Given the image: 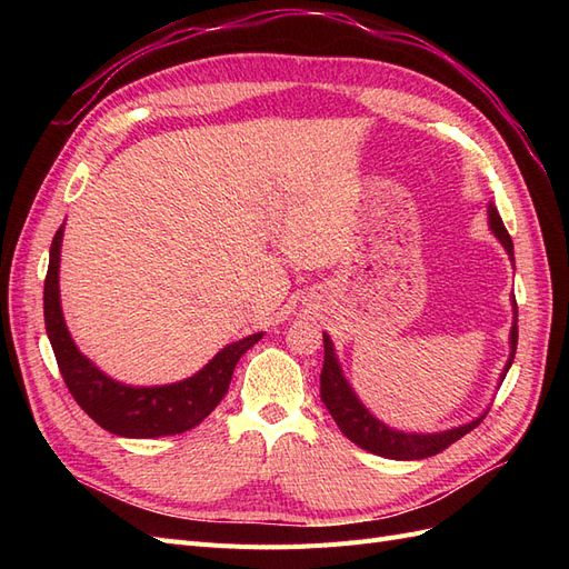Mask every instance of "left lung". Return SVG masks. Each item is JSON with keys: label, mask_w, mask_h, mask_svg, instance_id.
I'll use <instances>...</instances> for the list:
<instances>
[{"label": "left lung", "mask_w": 569, "mask_h": 569, "mask_svg": "<svg viewBox=\"0 0 569 569\" xmlns=\"http://www.w3.org/2000/svg\"><path fill=\"white\" fill-rule=\"evenodd\" d=\"M489 228L496 234L498 242H501L512 258V239L503 226L501 216H498L496 206L489 203ZM322 343H325V363L320 372V399L325 408L330 410V416L335 418L337 427L341 429V435L351 439L360 449H366L375 456L391 458V460H420L437 456L443 449H449L453 441L465 437L468 432L487 418L485 410L479 418L472 422H465L460 427L446 429V432L437 435H418V432H399V429L387 427L382 420H377L372 412L360 403L356 391L351 389L349 380L343 377V370L337 360L332 339L327 332H322ZM515 349H518V303L512 301V327H510V358L501 372V382L506 380V372L512 366Z\"/></svg>", "instance_id": "obj_1"}]
</instances>
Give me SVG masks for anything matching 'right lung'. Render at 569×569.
I'll use <instances>...</instances> for the list:
<instances>
[{
    "label": "right lung",
    "instance_id": "add662e5",
    "mask_svg": "<svg viewBox=\"0 0 569 569\" xmlns=\"http://www.w3.org/2000/svg\"><path fill=\"white\" fill-rule=\"evenodd\" d=\"M63 226L51 239L44 278V325L68 391L78 406L107 432L130 439L180 435L197 427L228 393L234 366L263 332L228 343L197 375L163 387H130L111 380L88 356H82L68 332L59 297Z\"/></svg>",
    "mask_w": 569,
    "mask_h": 569
}]
</instances>
